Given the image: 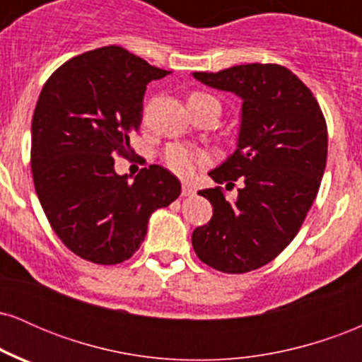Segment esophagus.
I'll use <instances>...</instances> for the list:
<instances>
[{
	"instance_id": "obj_1",
	"label": "esophagus",
	"mask_w": 362,
	"mask_h": 362,
	"mask_svg": "<svg viewBox=\"0 0 362 362\" xmlns=\"http://www.w3.org/2000/svg\"><path fill=\"white\" fill-rule=\"evenodd\" d=\"M194 192H195V189L190 184H182V195H194Z\"/></svg>"
}]
</instances>
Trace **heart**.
Segmentation results:
<instances>
[{
	"instance_id": "b5f03b06",
	"label": "heart",
	"mask_w": 362,
	"mask_h": 362,
	"mask_svg": "<svg viewBox=\"0 0 362 362\" xmlns=\"http://www.w3.org/2000/svg\"><path fill=\"white\" fill-rule=\"evenodd\" d=\"M165 165L170 172L178 177H192L199 168L204 167L209 161V155L202 149L184 146V144H172L165 151Z\"/></svg>"
}]
</instances>
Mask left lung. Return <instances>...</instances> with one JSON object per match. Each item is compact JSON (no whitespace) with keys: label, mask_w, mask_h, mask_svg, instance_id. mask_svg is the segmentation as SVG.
<instances>
[{"label":"left lung","mask_w":362,"mask_h":362,"mask_svg":"<svg viewBox=\"0 0 362 362\" xmlns=\"http://www.w3.org/2000/svg\"><path fill=\"white\" fill-rule=\"evenodd\" d=\"M211 88L242 98L236 149L209 177L243 187L233 202L221 187L201 190L213 218L195 228L192 247L209 267L228 274L255 271L276 259L300 231L327 165V124L317 98L279 64H240L192 73Z\"/></svg>","instance_id":"8db88e82"}]
</instances>
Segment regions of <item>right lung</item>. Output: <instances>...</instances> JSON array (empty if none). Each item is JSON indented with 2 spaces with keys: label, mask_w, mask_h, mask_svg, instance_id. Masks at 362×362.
Masks as SVG:
<instances>
[{
  "label": "right lung",
  "mask_w": 362,
  "mask_h": 362,
  "mask_svg": "<svg viewBox=\"0 0 362 362\" xmlns=\"http://www.w3.org/2000/svg\"><path fill=\"white\" fill-rule=\"evenodd\" d=\"M167 74L109 45L66 61L40 91L32 119L35 192L52 230L81 259L102 265L131 259L149 216L180 195L167 168L149 165L129 184L112 158L131 151L146 85Z\"/></svg>",
  "instance_id": "right-lung-1"
}]
</instances>
